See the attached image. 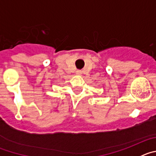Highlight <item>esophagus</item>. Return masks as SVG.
<instances>
[{"label": "esophagus", "instance_id": "34e87169", "mask_svg": "<svg viewBox=\"0 0 156 156\" xmlns=\"http://www.w3.org/2000/svg\"><path fill=\"white\" fill-rule=\"evenodd\" d=\"M76 75H81L82 74V71H80V70H76Z\"/></svg>", "mask_w": 156, "mask_h": 156}]
</instances>
